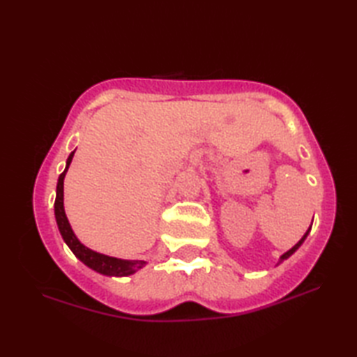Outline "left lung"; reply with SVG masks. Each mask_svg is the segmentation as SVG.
Wrapping results in <instances>:
<instances>
[{
	"label": "left lung",
	"instance_id": "obj_1",
	"mask_svg": "<svg viewBox=\"0 0 357 357\" xmlns=\"http://www.w3.org/2000/svg\"><path fill=\"white\" fill-rule=\"evenodd\" d=\"M310 230H312V229H308V230H307V233L304 234V236H302V239H301V241L298 242V244H296V245H294L293 248H290V250H288V252H287V253H284L282 256H280V262H282L284 259H287V257H290V256H291V255H293V253L296 252V250H298V248L301 247V244H302V242H304V241H305V238H307V234H308V231H310Z\"/></svg>",
	"mask_w": 357,
	"mask_h": 357
}]
</instances>
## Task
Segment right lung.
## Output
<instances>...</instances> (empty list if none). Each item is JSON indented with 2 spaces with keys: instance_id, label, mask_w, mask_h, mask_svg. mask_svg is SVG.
Listing matches in <instances>:
<instances>
[{
  "instance_id": "right-lung-1",
  "label": "right lung",
  "mask_w": 357,
  "mask_h": 357,
  "mask_svg": "<svg viewBox=\"0 0 357 357\" xmlns=\"http://www.w3.org/2000/svg\"><path fill=\"white\" fill-rule=\"evenodd\" d=\"M75 151H72L70 156L67 158V165L66 170L59 174L58 178V185H56V198H55V218L59 233L64 239V242L73 252V255L78 257L81 262H84L87 267L93 268L95 271L101 273V275L107 276H128L133 275L136 270L144 267V261H127V259H118V257H110L101 253H96L93 250L84 247L81 242L75 236L70 224L67 221V216L64 213V204H63V196H64V176L66 172L69 169L72 162Z\"/></svg>"
}]
</instances>
